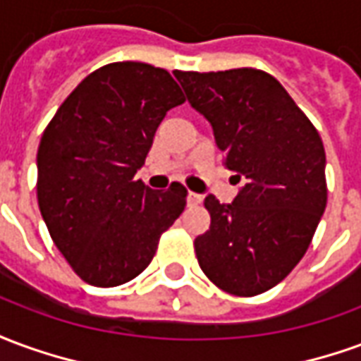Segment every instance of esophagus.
<instances>
[{
	"label": "esophagus",
	"instance_id": "obj_1",
	"mask_svg": "<svg viewBox=\"0 0 361 361\" xmlns=\"http://www.w3.org/2000/svg\"><path fill=\"white\" fill-rule=\"evenodd\" d=\"M203 201V197L199 195V193H193V191H189L188 193V204L189 207H195V204H199Z\"/></svg>",
	"mask_w": 361,
	"mask_h": 361
}]
</instances>
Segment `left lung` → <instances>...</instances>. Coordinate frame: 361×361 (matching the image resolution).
<instances>
[{
	"instance_id": "left-lung-1",
	"label": "left lung",
	"mask_w": 361,
	"mask_h": 361,
	"mask_svg": "<svg viewBox=\"0 0 361 361\" xmlns=\"http://www.w3.org/2000/svg\"><path fill=\"white\" fill-rule=\"evenodd\" d=\"M211 121L224 166L245 185L232 204L204 199L211 228L195 238L199 267L228 294H263L292 272L326 207L319 131L271 73L173 71Z\"/></svg>"
}]
</instances>
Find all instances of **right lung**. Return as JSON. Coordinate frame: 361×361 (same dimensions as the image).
<instances>
[{
    "instance_id": "add662e5",
    "label": "right lung",
    "mask_w": 361,
    "mask_h": 361,
    "mask_svg": "<svg viewBox=\"0 0 361 361\" xmlns=\"http://www.w3.org/2000/svg\"><path fill=\"white\" fill-rule=\"evenodd\" d=\"M185 96L166 69L116 61L85 77L44 129L36 195L51 240L75 274L98 288L139 276L188 189L135 180L166 111Z\"/></svg>"
}]
</instances>
